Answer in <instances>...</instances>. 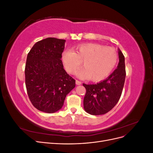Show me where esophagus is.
Segmentation results:
<instances>
[{
    "label": "esophagus",
    "mask_w": 153,
    "mask_h": 153,
    "mask_svg": "<svg viewBox=\"0 0 153 153\" xmlns=\"http://www.w3.org/2000/svg\"><path fill=\"white\" fill-rule=\"evenodd\" d=\"M76 85H81L82 84V82H80V81H79V80H76Z\"/></svg>",
    "instance_id": "34e87169"
}]
</instances>
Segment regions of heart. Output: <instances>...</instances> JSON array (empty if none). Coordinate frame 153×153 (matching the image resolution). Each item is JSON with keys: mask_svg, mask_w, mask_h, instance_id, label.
<instances>
[{"mask_svg": "<svg viewBox=\"0 0 153 153\" xmlns=\"http://www.w3.org/2000/svg\"><path fill=\"white\" fill-rule=\"evenodd\" d=\"M71 50H64L61 60L66 71L75 73L81 66L84 68L77 73L80 78H90L93 82L104 80L117 65L119 56L113 48L95 43L81 44Z\"/></svg>", "mask_w": 153, "mask_h": 153, "instance_id": "1", "label": "heart"}]
</instances>
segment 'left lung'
I'll list each match as a JSON object with an SVG mask.
<instances>
[{
    "instance_id": "1",
    "label": "left lung",
    "mask_w": 153,
    "mask_h": 153,
    "mask_svg": "<svg viewBox=\"0 0 153 153\" xmlns=\"http://www.w3.org/2000/svg\"><path fill=\"white\" fill-rule=\"evenodd\" d=\"M117 68L105 80L96 84H83L86 89L84 108L91 115H103L112 110L119 101L126 78L124 56L119 49Z\"/></svg>"
}]
</instances>
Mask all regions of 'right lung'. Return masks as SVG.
Segmentation results:
<instances>
[{"label": "right lung", "mask_w": 153, "mask_h": 153, "mask_svg": "<svg viewBox=\"0 0 153 153\" xmlns=\"http://www.w3.org/2000/svg\"><path fill=\"white\" fill-rule=\"evenodd\" d=\"M66 40L48 38L34 44L27 55L25 85L36 108L54 113L62 108L66 95L75 87V79L64 70L61 55Z\"/></svg>", "instance_id": "right-lung-1"}]
</instances>
